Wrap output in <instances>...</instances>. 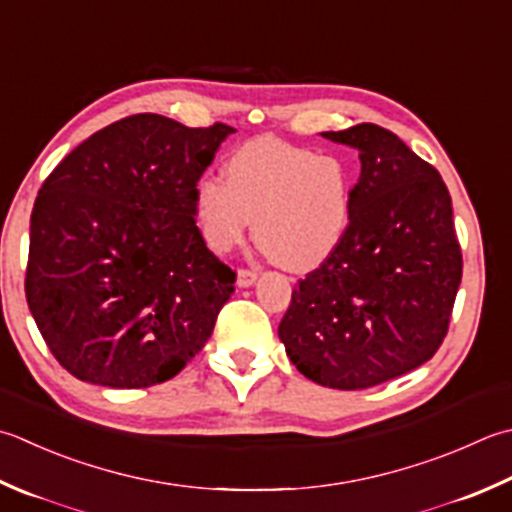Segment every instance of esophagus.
<instances>
[{
	"label": "esophagus",
	"instance_id": "1",
	"mask_svg": "<svg viewBox=\"0 0 512 512\" xmlns=\"http://www.w3.org/2000/svg\"><path fill=\"white\" fill-rule=\"evenodd\" d=\"M255 282H257V273H255V270L239 268V273H237V286H239V288H248V286H253Z\"/></svg>",
	"mask_w": 512,
	"mask_h": 512
}]
</instances>
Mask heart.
<instances>
[{
	"label": "heart",
	"mask_w": 512,
	"mask_h": 512,
	"mask_svg": "<svg viewBox=\"0 0 512 512\" xmlns=\"http://www.w3.org/2000/svg\"><path fill=\"white\" fill-rule=\"evenodd\" d=\"M224 175L199 179L195 188L197 222L215 253L242 242L250 219L259 248L290 270L317 266L342 242L353 182L335 155L255 139L226 159Z\"/></svg>",
	"instance_id": "1"
}]
</instances>
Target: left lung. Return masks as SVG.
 I'll use <instances>...</instances> for the list:
<instances>
[{
  "label": "left lung",
  "mask_w": 512,
  "mask_h": 512,
  "mask_svg": "<svg viewBox=\"0 0 512 512\" xmlns=\"http://www.w3.org/2000/svg\"><path fill=\"white\" fill-rule=\"evenodd\" d=\"M359 150L342 242L299 279L279 339L319 386L384 384L437 353L462 282L453 204L442 175L377 124L322 133Z\"/></svg>",
  "instance_id": "obj_1"
}]
</instances>
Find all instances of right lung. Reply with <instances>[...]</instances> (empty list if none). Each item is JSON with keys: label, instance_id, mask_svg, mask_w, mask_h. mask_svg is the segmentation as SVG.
Returning a JSON list of instances; mask_svg holds the SVG:
<instances>
[{"label": "right lung", "instance_id": "1", "mask_svg": "<svg viewBox=\"0 0 512 512\" xmlns=\"http://www.w3.org/2000/svg\"><path fill=\"white\" fill-rule=\"evenodd\" d=\"M230 133L133 115L46 177L30 215L26 302L70 375L148 388L208 342L235 273L206 248L195 188Z\"/></svg>", "mask_w": 512, "mask_h": 512}]
</instances>
